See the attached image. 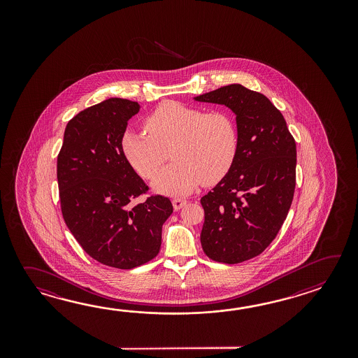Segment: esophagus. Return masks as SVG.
I'll list each match as a JSON object with an SVG mask.
<instances>
[{
	"mask_svg": "<svg viewBox=\"0 0 358 358\" xmlns=\"http://www.w3.org/2000/svg\"><path fill=\"white\" fill-rule=\"evenodd\" d=\"M187 205V199H182V198H174L173 199V206L176 210H180L182 206Z\"/></svg>",
	"mask_w": 358,
	"mask_h": 358,
	"instance_id": "1",
	"label": "esophagus"
}]
</instances>
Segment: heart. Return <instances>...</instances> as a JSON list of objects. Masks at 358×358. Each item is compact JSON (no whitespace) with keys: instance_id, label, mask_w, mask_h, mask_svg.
I'll use <instances>...</instances> for the list:
<instances>
[{"instance_id":"b5f03b06","label":"heart","mask_w":358,"mask_h":358,"mask_svg":"<svg viewBox=\"0 0 358 358\" xmlns=\"http://www.w3.org/2000/svg\"><path fill=\"white\" fill-rule=\"evenodd\" d=\"M148 134L124 131L122 151L130 166L145 179L157 176L153 189L169 196L189 194L199 184L213 185L228 174L236 161L239 134L233 115L208 111L178 101H165L145 117Z\"/></svg>"}]
</instances>
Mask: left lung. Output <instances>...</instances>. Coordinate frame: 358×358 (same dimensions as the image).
<instances>
[{"mask_svg": "<svg viewBox=\"0 0 358 358\" xmlns=\"http://www.w3.org/2000/svg\"><path fill=\"white\" fill-rule=\"evenodd\" d=\"M194 99L225 105L236 116V161L201 198V244L213 261L239 264L265 251L287 219L296 188V142L271 101L241 84Z\"/></svg>", "mask_w": 358, "mask_h": 358, "instance_id": "obj_1", "label": "left lung"}]
</instances>
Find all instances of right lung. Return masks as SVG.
Masks as SVG:
<instances>
[{"label": "right lung", "instance_id": "add662e5", "mask_svg": "<svg viewBox=\"0 0 358 358\" xmlns=\"http://www.w3.org/2000/svg\"><path fill=\"white\" fill-rule=\"evenodd\" d=\"M139 103L108 99L68 122L57 156L61 211L69 230L92 259L133 268L157 256L168 197L133 201L148 190L124 157L122 137Z\"/></svg>", "mask_w": 358, "mask_h": 358}]
</instances>
